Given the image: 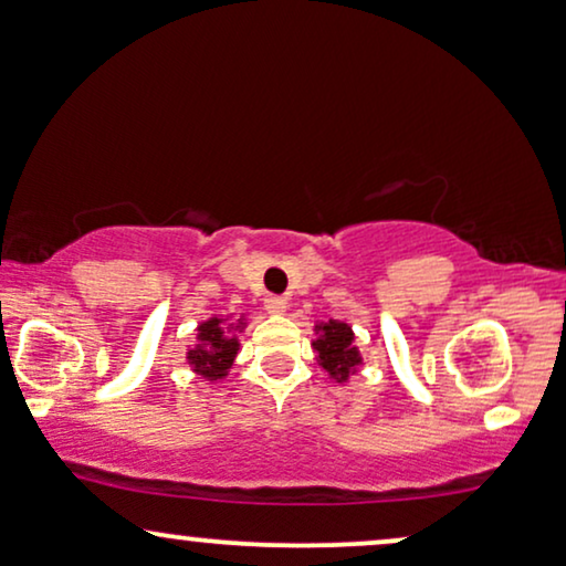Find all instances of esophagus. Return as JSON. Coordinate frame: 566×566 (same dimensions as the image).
<instances>
[{
    "label": "esophagus",
    "instance_id": "esophagus-1",
    "mask_svg": "<svg viewBox=\"0 0 566 566\" xmlns=\"http://www.w3.org/2000/svg\"><path fill=\"white\" fill-rule=\"evenodd\" d=\"M285 304H289V301H285L283 296H275V293H270V296H265V310L270 314H283L285 312Z\"/></svg>",
    "mask_w": 566,
    "mask_h": 566
}]
</instances>
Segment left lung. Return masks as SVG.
<instances>
[{
  "label": "left lung",
  "mask_w": 566,
  "mask_h": 566,
  "mask_svg": "<svg viewBox=\"0 0 566 566\" xmlns=\"http://www.w3.org/2000/svg\"><path fill=\"white\" fill-rule=\"evenodd\" d=\"M319 337L312 343L314 350H317V361L322 369H325L329 377L337 381H346L350 374L356 371V366L361 364V356H358V348L354 346V333L346 322H322L317 325Z\"/></svg>",
  "instance_id": "1"
}]
</instances>
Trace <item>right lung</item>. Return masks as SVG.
Listing matches in <instances>:
<instances>
[{
  "instance_id": "right-lung-1",
  "label": "right lung",
  "mask_w": 566,
  "mask_h": 566,
  "mask_svg": "<svg viewBox=\"0 0 566 566\" xmlns=\"http://www.w3.org/2000/svg\"><path fill=\"white\" fill-rule=\"evenodd\" d=\"M241 325H244V322L239 319L237 327ZM237 350L239 340L237 335H233V327L226 325L223 319L212 317L197 327V346L187 354V361L192 364V369L197 374H202L205 379L216 381L229 374L233 358H237Z\"/></svg>"
}]
</instances>
